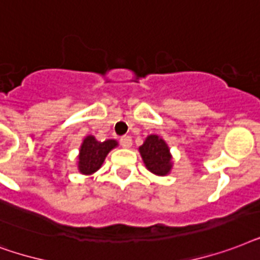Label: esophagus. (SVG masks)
I'll return each mask as SVG.
<instances>
[{"label": "esophagus", "mask_w": 260, "mask_h": 260, "mask_svg": "<svg viewBox=\"0 0 260 260\" xmlns=\"http://www.w3.org/2000/svg\"><path fill=\"white\" fill-rule=\"evenodd\" d=\"M120 145L123 146V148H130L133 145V141H132V137L130 136H123V137H120V140H119Z\"/></svg>", "instance_id": "1"}]
</instances>
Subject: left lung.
Listing matches in <instances>:
<instances>
[{"instance_id":"1","label":"left lung","mask_w":260,"mask_h":260,"mask_svg":"<svg viewBox=\"0 0 260 260\" xmlns=\"http://www.w3.org/2000/svg\"><path fill=\"white\" fill-rule=\"evenodd\" d=\"M145 166L154 175L164 176L171 170V154L166 141L157 136H149L142 146H140Z\"/></svg>"}]
</instances>
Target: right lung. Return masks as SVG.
<instances>
[{"instance_id": "add662e5", "label": "right lung", "mask_w": 260, "mask_h": 260, "mask_svg": "<svg viewBox=\"0 0 260 260\" xmlns=\"http://www.w3.org/2000/svg\"><path fill=\"white\" fill-rule=\"evenodd\" d=\"M116 146V141L108 140L99 142L94 137H86L81 145L80 156H78V170L85 175L93 174L102 167L104 158L112 148Z\"/></svg>"}]
</instances>
